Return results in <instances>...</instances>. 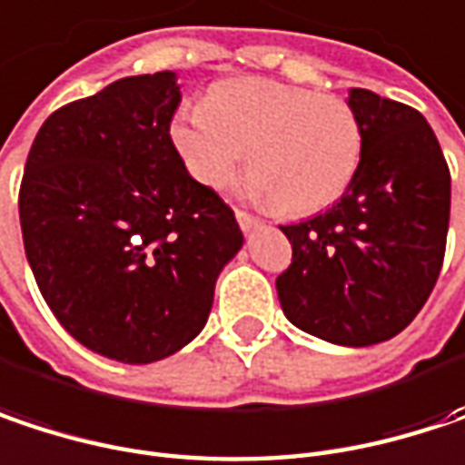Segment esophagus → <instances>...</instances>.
<instances>
[{
  "instance_id": "obj_1",
  "label": "esophagus",
  "mask_w": 465,
  "mask_h": 465,
  "mask_svg": "<svg viewBox=\"0 0 465 465\" xmlns=\"http://www.w3.org/2000/svg\"><path fill=\"white\" fill-rule=\"evenodd\" d=\"M236 223H239V229L244 233L255 232L258 226H261V221L255 218V215H250V213H244V210H236Z\"/></svg>"
}]
</instances>
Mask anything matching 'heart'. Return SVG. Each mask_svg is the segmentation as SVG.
Returning <instances> with one entry per match:
<instances>
[{"label":"heart","instance_id":"obj_1","mask_svg":"<svg viewBox=\"0 0 465 465\" xmlns=\"http://www.w3.org/2000/svg\"><path fill=\"white\" fill-rule=\"evenodd\" d=\"M170 141L204 189H223L247 151V191L284 215L332 204L361 159V127L349 104L261 76L221 82L204 106L178 108Z\"/></svg>","mask_w":465,"mask_h":465}]
</instances>
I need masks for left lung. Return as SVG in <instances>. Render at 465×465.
<instances>
[{
  "mask_svg": "<svg viewBox=\"0 0 465 465\" xmlns=\"http://www.w3.org/2000/svg\"><path fill=\"white\" fill-rule=\"evenodd\" d=\"M361 159L341 202L282 226L292 263L276 279L284 317L335 346L383 343L415 319L442 269L450 170L423 114L351 87Z\"/></svg>",
  "mask_w": 465,
  "mask_h": 465,
  "instance_id": "obj_1",
  "label": "left lung"
}]
</instances>
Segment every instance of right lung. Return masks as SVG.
<instances>
[{
    "label": "right lung",
    "instance_id": "1",
    "mask_svg": "<svg viewBox=\"0 0 465 465\" xmlns=\"http://www.w3.org/2000/svg\"><path fill=\"white\" fill-rule=\"evenodd\" d=\"M175 71L124 76L47 116L25 159L21 229L34 279L90 351L148 364L207 324L242 250L232 207L170 141Z\"/></svg>",
    "mask_w": 465,
    "mask_h": 465
}]
</instances>
